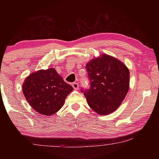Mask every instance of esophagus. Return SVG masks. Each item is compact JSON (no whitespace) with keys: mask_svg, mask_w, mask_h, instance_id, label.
<instances>
[{"mask_svg":"<svg viewBox=\"0 0 159 159\" xmlns=\"http://www.w3.org/2000/svg\"><path fill=\"white\" fill-rule=\"evenodd\" d=\"M72 87L74 88V90L79 89V83H72Z\"/></svg>","mask_w":159,"mask_h":159,"instance_id":"1","label":"esophagus"}]
</instances>
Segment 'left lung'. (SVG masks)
<instances>
[{
  "label": "left lung",
  "instance_id": "left-lung-1",
  "mask_svg": "<svg viewBox=\"0 0 159 159\" xmlns=\"http://www.w3.org/2000/svg\"><path fill=\"white\" fill-rule=\"evenodd\" d=\"M90 87L81 89L89 107L99 115L114 112L128 92L130 71L124 64L102 54L86 64Z\"/></svg>",
  "mask_w": 159,
  "mask_h": 159
}]
</instances>
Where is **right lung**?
<instances>
[{
    "instance_id": "add662e5",
    "label": "right lung",
    "mask_w": 159,
    "mask_h": 159,
    "mask_svg": "<svg viewBox=\"0 0 159 159\" xmlns=\"http://www.w3.org/2000/svg\"><path fill=\"white\" fill-rule=\"evenodd\" d=\"M74 90L54 68L32 73L26 78L22 91L30 106L39 114L52 116L64 105Z\"/></svg>"
}]
</instances>
